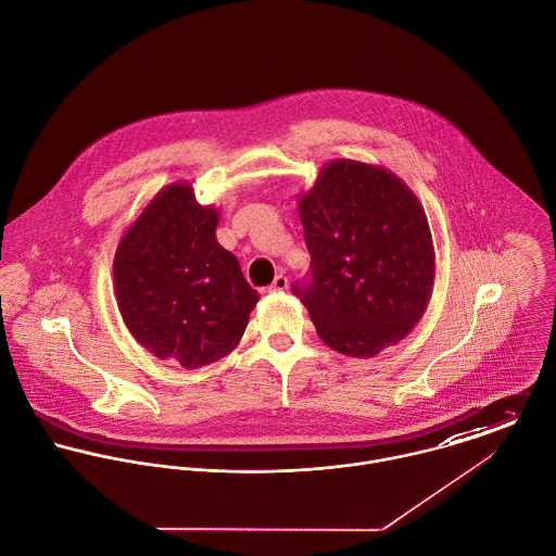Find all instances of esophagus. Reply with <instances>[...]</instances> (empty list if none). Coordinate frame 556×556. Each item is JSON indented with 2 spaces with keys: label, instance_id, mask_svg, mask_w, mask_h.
Listing matches in <instances>:
<instances>
[{
  "label": "esophagus",
  "instance_id": "esophagus-1",
  "mask_svg": "<svg viewBox=\"0 0 556 556\" xmlns=\"http://www.w3.org/2000/svg\"><path fill=\"white\" fill-rule=\"evenodd\" d=\"M287 289H289V280H287V276H276V278H274V282L267 287V291H269V293L287 291Z\"/></svg>",
  "mask_w": 556,
  "mask_h": 556
}]
</instances>
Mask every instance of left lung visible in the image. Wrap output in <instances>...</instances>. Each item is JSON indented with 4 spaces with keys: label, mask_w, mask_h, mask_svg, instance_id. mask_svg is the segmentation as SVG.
I'll list each match as a JSON object with an SVG mask.
<instances>
[{
    "label": "left lung",
    "mask_w": 556,
    "mask_h": 556,
    "mask_svg": "<svg viewBox=\"0 0 556 556\" xmlns=\"http://www.w3.org/2000/svg\"><path fill=\"white\" fill-rule=\"evenodd\" d=\"M311 280L293 285L318 338L349 357H375L424 317L434 285L426 212L392 170L331 160L298 201Z\"/></svg>",
    "instance_id": "1"
}]
</instances>
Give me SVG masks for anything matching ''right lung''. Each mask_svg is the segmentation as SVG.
<instances>
[{"mask_svg":"<svg viewBox=\"0 0 556 556\" xmlns=\"http://www.w3.org/2000/svg\"><path fill=\"white\" fill-rule=\"evenodd\" d=\"M220 212L188 181L162 188L119 239L115 298L132 338L186 370L238 346L258 293L216 239Z\"/></svg>","mask_w":556,"mask_h":556,"instance_id":"obj_1","label":"right lung"}]
</instances>
